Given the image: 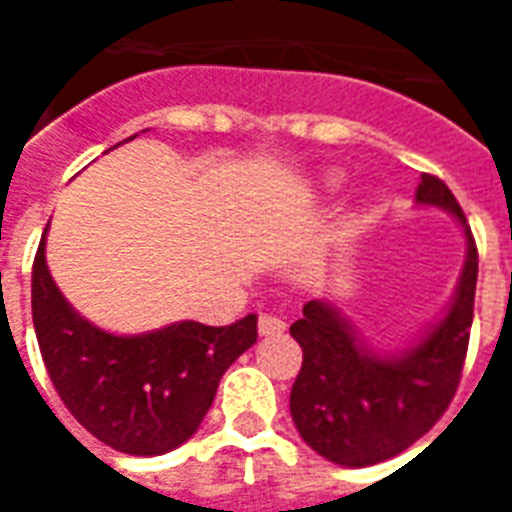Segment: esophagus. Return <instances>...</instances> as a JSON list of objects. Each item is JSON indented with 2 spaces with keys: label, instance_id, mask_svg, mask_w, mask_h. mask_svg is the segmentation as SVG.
<instances>
[{
  "label": "esophagus",
  "instance_id": "esophagus-1",
  "mask_svg": "<svg viewBox=\"0 0 512 512\" xmlns=\"http://www.w3.org/2000/svg\"><path fill=\"white\" fill-rule=\"evenodd\" d=\"M287 329V324H284V319H279V316H273V313H263L260 319H257V332L263 337H273V335H281Z\"/></svg>",
  "mask_w": 512,
  "mask_h": 512
}]
</instances>
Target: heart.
I'll return each instance as SVG.
<instances>
[{
	"label": "heart",
	"mask_w": 512,
	"mask_h": 512,
	"mask_svg": "<svg viewBox=\"0 0 512 512\" xmlns=\"http://www.w3.org/2000/svg\"><path fill=\"white\" fill-rule=\"evenodd\" d=\"M327 183H329V185H337V183H340V177H337V175H329V177H327Z\"/></svg>",
	"instance_id": "obj_1"
}]
</instances>
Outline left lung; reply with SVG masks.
Masks as SVG:
<instances>
[{
    "label": "left lung",
    "instance_id": "left-lung-1",
    "mask_svg": "<svg viewBox=\"0 0 512 512\" xmlns=\"http://www.w3.org/2000/svg\"><path fill=\"white\" fill-rule=\"evenodd\" d=\"M414 201L438 207L462 225L465 265L446 313L398 353H377L329 300L305 303L289 327L303 348L289 412L313 452L345 468H369L396 457L428 433L460 385L468 353L478 249L470 225L444 180L422 175Z\"/></svg>",
    "mask_w": 512,
    "mask_h": 512
}]
</instances>
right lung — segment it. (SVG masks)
Returning <instances> with one entry per match:
<instances>
[{
  "label": "right lung",
  "mask_w": 512,
  "mask_h": 512,
  "mask_svg": "<svg viewBox=\"0 0 512 512\" xmlns=\"http://www.w3.org/2000/svg\"><path fill=\"white\" fill-rule=\"evenodd\" d=\"M44 244L47 228L31 271V313L60 401L116 452L156 457L185 444L225 369L257 342L255 313L231 327L175 321L143 335H114L71 308L52 281Z\"/></svg>",
  "instance_id": "right-lung-1"
}]
</instances>
